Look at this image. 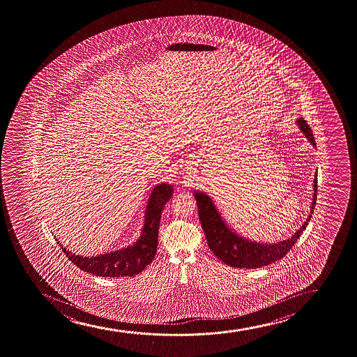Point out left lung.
Returning <instances> with one entry per match:
<instances>
[{
  "label": "left lung",
  "instance_id": "1",
  "mask_svg": "<svg viewBox=\"0 0 357 357\" xmlns=\"http://www.w3.org/2000/svg\"><path fill=\"white\" fill-rule=\"evenodd\" d=\"M301 132L311 142L313 147H316V141L313 137L312 130L306 123V121L301 117L296 121ZM317 173L313 181L312 205L310 208V215L304 225H301L296 234L289 237L287 240H282L277 243H262L257 241L248 240L236 234L233 229L229 228L225 220H222L220 213L217 211L213 199L205 195L204 192L195 191V198L198 206V215L201 220L202 228L204 230L208 248L220 259L222 262L237 267V268H260L264 266L281 260L286 257V254L296 245V241L304 231L310 218L312 217L313 210L316 206L317 201Z\"/></svg>",
  "mask_w": 357,
  "mask_h": 357
}]
</instances>
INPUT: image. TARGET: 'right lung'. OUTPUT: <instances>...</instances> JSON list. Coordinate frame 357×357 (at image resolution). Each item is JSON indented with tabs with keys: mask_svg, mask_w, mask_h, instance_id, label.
Instances as JSON below:
<instances>
[{
	"mask_svg": "<svg viewBox=\"0 0 357 357\" xmlns=\"http://www.w3.org/2000/svg\"><path fill=\"white\" fill-rule=\"evenodd\" d=\"M173 188L167 183L156 185L153 188L144 213V228L139 240L127 248L105 252L97 257H80L68 252L59 243L61 250L66 254L68 260L73 261L78 268L91 273L97 277H134L142 272L155 257L158 248V233L160 225L161 213L164 205L172 197Z\"/></svg>",
	"mask_w": 357,
	"mask_h": 357,
	"instance_id": "obj_1",
	"label": "right lung"
}]
</instances>
